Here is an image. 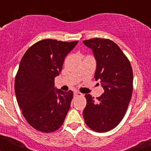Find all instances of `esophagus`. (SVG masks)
Returning a JSON list of instances; mask_svg holds the SVG:
<instances>
[{"label": "esophagus", "mask_w": 151, "mask_h": 151, "mask_svg": "<svg viewBox=\"0 0 151 151\" xmlns=\"http://www.w3.org/2000/svg\"><path fill=\"white\" fill-rule=\"evenodd\" d=\"M74 95L76 96V97H77V96H78V97H79V96H82V94H81L80 92L76 91H74Z\"/></svg>", "instance_id": "obj_1"}]
</instances>
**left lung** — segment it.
Instances as JSON below:
<instances>
[{
    "label": "left lung",
    "mask_w": 151,
    "mask_h": 151,
    "mask_svg": "<svg viewBox=\"0 0 151 151\" xmlns=\"http://www.w3.org/2000/svg\"><path fill=\"white\" fill-rule=\"evenodd\" d=\"M83 43L93 50L97 61L94 78L104 90L97 101L85 94L84 119L91 130L106 132L116 127L126 113L132 94V68L127 57L111 40L96 38Z\"/></svg>",
    "instance_id": "1"
}]
</instances>
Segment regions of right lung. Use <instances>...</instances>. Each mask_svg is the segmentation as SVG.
<instances>
[{"label":"right lung","instance_id":"add662e5","mask_svg":"<svg viewBox=\"0 0 151 151\" xmlns=\"http://www.w3.org/2000/svg\"><path fill=\"white\" fill-rule=\"evenodd\" d=\"M78 42L41 40L21 60L14 84L17 103L28 123L41 132L60 129L70 108L73 92L56 89L54 78Z\"/></svg>","mask_w":151,"mask_h":151}]
</instances>
